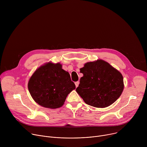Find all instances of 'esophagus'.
<instances>
[{
  "mask_svg": "<svg viewBox=\"0 0 147 147\" xmlns=\"http://www.w3.org/2000/svg\"><path fill=\"white\" fill-rule=\"evenodd\" d=\"M79 84H80V82H79V81H77V82H75V85H76V88H77V87L78 86Z\"/></svg>",
  "mask_w": 147,
  "mask_h": 147,
  "instance_id": "1",
  "label": "esophagus"
}]
</instances>
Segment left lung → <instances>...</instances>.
Wrapping results in <instances>:
<instances>
[{
	"instance_id": "8db88e82",
	"label": "left lung",
	"mask_w": 147,
	"mask_h": 147,
	"mask_svg": "<svg viewBox=\"0 0 147 147\" xmlns=\"http://www.w3.org/2000/svg\"><path fill=\"white\" fill-rule=\"evenodd\" d=\"M80 73L83 76L76 92L89 105L108 107L122 94L124 86L123 76L107 61L98 59L87 62L80 69Z\"/></svg>"
}]
</instances>
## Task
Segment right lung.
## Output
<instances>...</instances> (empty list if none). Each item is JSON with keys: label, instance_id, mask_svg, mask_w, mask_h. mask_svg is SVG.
<instances>
[{"label": "right lung", "instance_id": "right-lung-1", "mask_svg": "<svg viewBox=\"0 0 147 147\" xmlns=\"http://www.w3.org/2000/svg\"><path fill=\"white\" fill-rule=\"evenodd\" d=\"M28 88L40 106L56 109L65 103L67 96L76 89L70 74L62 69L60 63H46L38 68L30 77Z\"/></svg>", "mask_w": 147, "mask_h": 147}]
</instances>
